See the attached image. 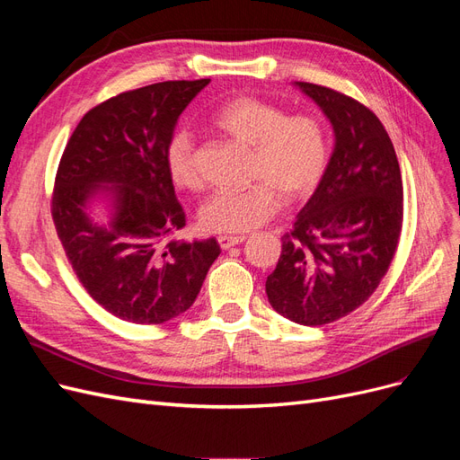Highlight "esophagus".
<instances>
[{
	"label": "esophagus",
	"mask_w": 460,
	"mask_h": 460,
	"mask_svg": "<svg viewBox=\"0 0 460 460\" xmlns=\"http://www.w3.org/2000/svg\"><path fill=\"white\" fill-rule=\"evenodd\" d=\"M245 242V235H220L218 238V245L222 249H230L234 245H240Z\"/></svg>",
	"instance_id": "obj_1"
}]
</instances>
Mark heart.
Instances as JSON below:
<instances>
[{"label":"heart","mask_w":460,"mask_h":460,"mask_svg":"<svg viewBox=\"0 0 460 460\" xmlns=\"http://www.w3.org/2000/svg\"><path fill=\"white\" fill-rule=\"evenodd\" d=\"M228 140L249 147L243 190H220L203 205L201 226L215 234H245L280 211L314 198L330 172L333 142L328 122L309 113L289 115L282 105L257 95L222 103L208 120ZM164 169L184 191H199L203 174L193 137L180 130L164 146Z\"/></svg>","instance_id":"b5f03b06"}]
</instances>
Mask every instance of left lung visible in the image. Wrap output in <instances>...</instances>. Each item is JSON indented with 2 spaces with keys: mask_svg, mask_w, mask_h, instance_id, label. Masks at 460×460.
Returning <instances> with one entry per match:
<instances>
[{
  "mask_svg": "<svg viewBox=\"0 0 460 460\" xmlns=\"http://www.w3.org/2000/svg\"><path fill=\"white\" fill-rule=\"evenodd\" d=\"M336 132L330 172L284 234L267 278L276 313L324 326L358 309L380 286L402 228V180L380 119L353 97L299 82Z\"/></svg>",
  "mask_w": 460,
  "mask_h": 460,
  "instance_id": "obj_1",
  "label": "left lung"
}]
</instances>
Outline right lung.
<instances>
[{
  "label": "right lung",
  "mask_w": 460,
  "mask_h": 460,
  "mask_svg": "<svg viewBox=\"0 0 460 460\" xmlns=\"http://www.w3.org/2000/svg\"><path fill=\"white\" fill-rule=\"evenodd\" d=\"M169 80L122 92L82 117L61 155L51 218L76 278L105 311L134 324H163L188 311L220 247L182 243L186 213L164 169V146L186 105L207 84ZM118 186L107 229L81 211L91 190Z\"/></svg>",
  "instance_id": "add662e5"
}]
</instances>
